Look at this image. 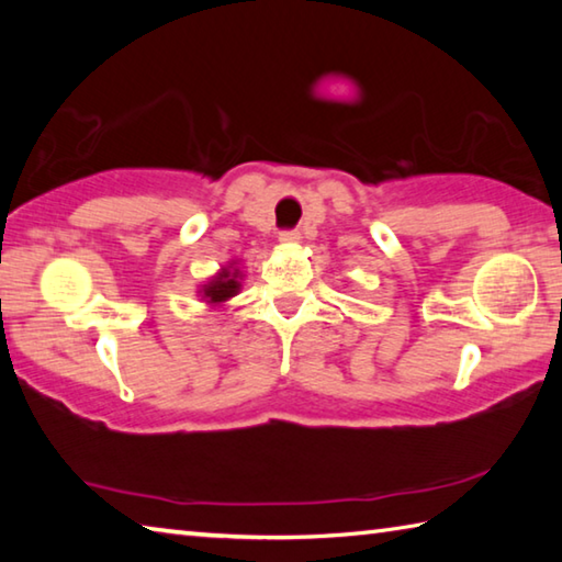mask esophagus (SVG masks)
Instances as JSON below:
<instances>
[{
  "label": "esophagus",
  "mask_w": 562,
  "mask_h": 562,
  "mask_svg": "<svg viewBox=\"0 0 562 562\" xmlns=\"http://www.w3.org/2000/svg\"><path fill=\"white\" fill-rule=\"evenodd\" d=\"M300 240V233L297 231H282L280 233V243L290 245V243H297Z\"/></svg>",
  "instance_id": "1"
}]
</instances>
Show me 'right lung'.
I'll return each instance as SVG.
<instances>
[{"instance_id": "1", "label": "right lung", "mask_w": 562, "mask_h": 562, "mask_svg": "<svg viewBox=\"0 0 562 562\" xmlns=\"http://www.w3.org/2000/svg\"><path fill=\"white\" fill-rule=\"evenodd\" d=\"M240 290V282H237V270H223L217 278H213L211 284H205L203 294L207 302H225L227 297H233Z\"/></svg>"}]
</instances>
